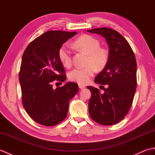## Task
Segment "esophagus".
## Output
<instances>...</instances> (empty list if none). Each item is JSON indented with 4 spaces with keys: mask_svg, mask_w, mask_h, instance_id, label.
<instances>
[{
    "mask_svg": "<svg viewBox=\"0 0 155 155\" xmlns=\"http://www.w3.org/2000/svg\"><path fill=\"white\" fill-rule=\"evenodd\" d=\"M78 87H79L80 88H83L85 87L84 85H83V84H78Z\"/></svg>",
    "mask_w": 155,
    "mask_h": 155,
    "instance_id": "esophagus-1",
    "label": "esophagus"
}]
</instances>
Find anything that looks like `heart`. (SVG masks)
<instances>
[{
	"label": "heart",
	"mask_w": 155,
	"mask_h": 155,
	"mask_svg": "<svg viewBox=\"0 0 155 155\" xmlns=\"http://www.w3.org/2000/svg\"><path fill=\"white\" fill-rule=\"evenodd\" d=\"M76 47L88 54L87 67L76 68L68 75L71 81L81 84H86L91 77L98 70L104 68L108 63L109 53L106 48H101L100 42L91 35H84L74 41ZM58 57L61 63L66 67H69L72 64L71 51L67 44H63L58 49Z\"/></svg>",
	"instance_id": "b5f03b06"
}]
</instances>
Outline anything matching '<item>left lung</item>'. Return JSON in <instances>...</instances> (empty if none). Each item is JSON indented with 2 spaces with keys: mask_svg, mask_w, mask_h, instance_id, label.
Returning a JSON list of instances; mask_svg holds the SVG:
<instances>
[{
  "mask_svg": "<svg viewBox=\"0 0 155 155\" xmlns=\"http://www.w3.org/2000/svg\"><path fill=\"white\" fill-rule=\"evenodd\" d=\"M87 31L103 36L109 47L108 63L94 78L104 93L101 94L97 88L87 87L92 93L89 114L98 124L113 125L123 119L132 105L137 83L136 58L129 43L118 32L106 27Z\"/></svg>",
  "mask_w": 155,
  "mask_h": 155,
  "instance_id": "8db88e82",
  "label": "left lung"
}]
</instances>
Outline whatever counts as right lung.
<instances>
[{
	"label": "right lung",
	"instance_id": "right-lung-1",
	"mask_svg": "<svg viewBox=\"0 0 155 155\" xmlns=\"http://www.w3.org/2000/svg\"><path fill=\"white\" fill-rule=\"evenodd\" d=\"M77 33L47 31L31 42L23 53L19 72L22 104L32 119L43 126H54L67 117L69 101L78 91V84L71 82L52 88L67 77L58 49Z\"/></svg>",
	"mask_w": 155,
	"mask_h": 155
}]
</instances>
